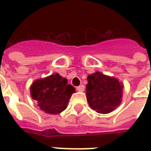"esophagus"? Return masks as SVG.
<instances>
[{
	"label": "esophagus",
	"mask_w": 151,
	"mask_h": 151,
	"mask_svg": "<svg viewBox=\"0 0 151 151\" xmlns=\"http://www.w3.org/2000/svg\"><path fill=\"white\" fill-rule=\"evenodd\" d=\"M84 89H85V86L83 85H80V86H78L77 87V90H78V92H83L84 91Z\"/></svg>",
	"instance_id": "esophagus-1"
}]
</instances>
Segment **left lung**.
Segmentation results:
<instances>
[{"mask_svg":"<svg viewBox=\"0 0 151 151\" xmlns=\"http://www.w3.org/2000/svg\"><path fill=\"white\" fill-rule=\"evenodd\" d=\"M124 85L114 77L95 72L88 76L86 98L89 106L99 114H109L122 103Z\"/></svg>","mask_w":151,"mask_h":151,"instance_id":"1","label":"left lung"}]
</instances>
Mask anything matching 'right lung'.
Listing matches in <instances>:
<instances>
[{
  "mask_svg": "<svg viewBox=\"0 0 151 151\" xmlns=\"http://www.w3.org/2000/svg\"><path fill=\"white\" fill-rule=\"evenodd\" d=\"M58 73L37 79L30 85V96L46 114H59L66 110L75 88Z\"/></svg>",
  "mask_w": 151,
  "mask_h": 151,
  "instance_id": "1",
  "label": "right lung"
}]
</instances>
